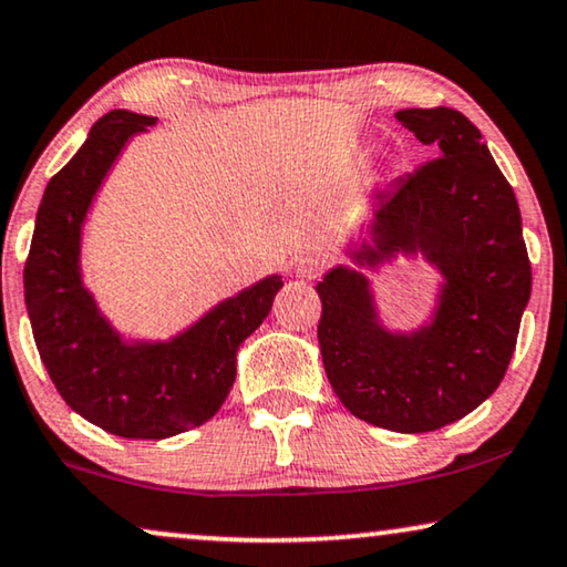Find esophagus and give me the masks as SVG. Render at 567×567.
I'll return each instance as SVG.
<instances>
[{
	"label": "esophagus",
	"instance_id": "34e87169",
	"mask_svg": "<svg viewBox=\"0 0 567 567\" xmlns=\"http://www.w3.org/2000/svg\"><path fill=\"white\" fill-rule=\"evenodd\" d=\"M322 262L317 255H305V258H299L297 262H293V274H297L299 278H315L317 274H320Z\"/></svg>",
	"mask_w": 567,
	"mask_h": 567
}]
</instances>
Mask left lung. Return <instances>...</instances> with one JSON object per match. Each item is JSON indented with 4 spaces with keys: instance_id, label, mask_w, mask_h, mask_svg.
<instances>
[{
    "instance_id": "left-lung-1",
    "label": "left lung",
    "mask_w": 567,
    "mask_h": 567,
    "mask_svg": "<svg viewBox=\"0 0 567 567\" xmlns=\"http://www.w3.org/2000/svg\"><path fill=\"white\" fill-rule=\"evenodd\" d=\"M439 159L374 196L371 239L317 281V340L332 390L355 417L398 433L444 429L498 390L532 293L514 188L483 134L454 107L394 113ZM417 254L440 274L432 315L390 329L369 269Z\"/></svg>"
}]
</instances>
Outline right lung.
<instances>
[{
    "instance_id": "obj_1",
    "label": "right lung",
    "mask_w": 567,
    "mask_h": 567,
    "mask_svg": "<svg viewBox=\"0 0 567 567\" xmlns=\"http://www.w3.org/2000/svg\"><path fill=\"white\" fill-rule=\"evenodd\" d=\"M157 118L103 115L51 177L25 262V307L38 353L69 408L123 439H169L216 415L235 384L237 351L274 305L281 274L221 299L169 338H131L100 309L82 276V237L107 173Z\"/></svg>"
}]
</instances>
